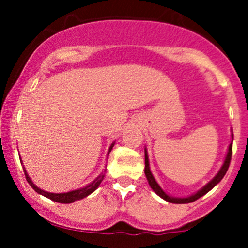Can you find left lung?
<instances>
[{
	"label": "left lung",
	"instance_id": "obj_1",
	"mask_svg": "<svg viewBox=\"0 0 248 248\" xmlns=\"http://www.w3.org/2000/svg\"><path fill=\"white\" fill-rule=\"evenodd\" d=\"M232 138H234V136H232V141H231V144H229V146H228V151H227L226 158H224L223 164H222V167L219 168L218 172L215 175L214 179L210 180V181L207 182V184L205 185L204 187H202V188L199 189V191H197L194 194H191V196H188V197H184V198H179V197H171V196H169V194H167L166 192L162 189V187L159 186L158 182L156 181V179H155L154 175H152L151 169H150L149 156H147V150H146V147H145V170L144 171H145V176H146L147 182H149L150 187H151L152 191H154L155 193L157 194V196H159L162 199H164V201H167L168 202H172V204H188V202L197 201V199H199L201 197L205 196L207 192L211 191V189L214 188V187L216 186V185L218 184V182L221 181L222 179H223L227 170H228L229 164H231V159H232Z\"/></svg>",
	"mask_w": 248,
	"mask_h": 248
}]
</instances>
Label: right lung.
Returning a JSON list of instances; mask_svg holds the SVG:
<instances>
[{"instance_id":"1","label":"right lung","mask_w":248,"mask_h":248,"mask_svg":"<svg viewBox=\"0 0 248 248\" xmlns=\"http://www.w3.org/2000/svg\"><path fill=\"white\" fill-rule=\"evenodd\" d=\"M115 145V141L112 142L111 145H110L109 150H108V156L110 154V151H111V149L114 147ZM20 157V156H19ZM20 162H21L22 164V161L20 159ZM106 170L107 169H103V171L101 172V174L98 175V176L96 177V179L93 180V181L91 182V184L86 185L85 187H82V188H78V189H74V191H69V192H64V193H51V192H46V191H43V189H41L39 187H37L36 185L33 184V181H32L31 179H30L29 174H27L26 169H25L24 167V172H25V176H26V180L27 182L30 184V186L32 187V188L34 189V191L37 192V193L42 194V196L46 197V198L51 199V201L56 202H61V204H71V202H74L76 201H80V199L85 198V197L90 196L91 193H93L94 191H96L97 188H98V186L101 185V182L103 181L104 179V174H106Z\"/></svg>"}]
</instances>
